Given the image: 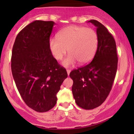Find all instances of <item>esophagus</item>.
I'll use <instances>...</instances> for the list:
<instances>
[{
  "instance_id": "1",
  "label": "esophagus",
  "mask_w": 134,
  "mask_h": 134,
  "mask_svg": "<svg viewBox=\"0 0 134 134\" xmlns=\"http://www.w3.org/2000/svg\"><path fill=\"white\" fill-rule=\"evenodd\" d=\"M67 75H68V76L69 75L70 72H71V70L70 69H67Z\"/></svg>"
}]
</instances>
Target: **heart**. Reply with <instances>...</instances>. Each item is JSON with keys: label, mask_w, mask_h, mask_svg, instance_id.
<instances>
[{"label": "heart", "mask_w": 134, "mask_h": 134, "mask_svg": "<svg viewBox=\"0 0 134 134\" xmlns=\"http://www.w3.org/2000/svg\"><path fill=\"white\" fill-rule=\"evenodd\" d=\"M57 37L49 40L50 51L55 59L61 60L68 49L70 54L62 62L66 67L73 65L77 61L80 64L89 63L98 47V35L92 28L69 26L59 31Z\"/></svg>", "instance_id": "b5f03b06"}]
</instances>
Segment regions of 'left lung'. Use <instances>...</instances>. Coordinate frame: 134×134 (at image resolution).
Listing matches in <instances>:
<instances>
[{
    "label": "left lung",
    "mask_w": 134,
    "mask_h": 134,
    "mask_svg": "<svg viewBox=\"0 0 134 134\" xmlns=\"http://www.w3.org/2000/svg\"><path fill=\"white\" fill-rule=\"evenodd\" d=\"M90 23L97 27L98 43L91 63L72 71V92L76 104L85 109L100 106L109 94L117 69L116 43L113 36L96 20Z\"/></svg>",
    "instance_id": "1"
}]
</instances>
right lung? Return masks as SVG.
Returning a JSON list of instances; mask_svg holds the SVG:
<instances>
[{
	"label": "right lung",
	"mask_w": 134,
	"mask_h": 134,
	"mask_svg": "<svg viewBox=\"0 0 134 134\" xmlns=\"http://www.w3.org/2000/svg\"><path fill=\"white\" fill-rule=\"evenodd\" d=\"M53 21H35L16 37L11 59L12 75L26 104L37 112L56 105V94L67 77L49 49Z\"/></svg>",
	"instance_id": "right-lung-1"
}]
</instances>
